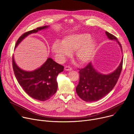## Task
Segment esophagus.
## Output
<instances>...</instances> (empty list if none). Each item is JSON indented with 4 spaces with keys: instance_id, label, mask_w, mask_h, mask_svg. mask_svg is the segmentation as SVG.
Returning a JSON list of instances; mask_svg holds the SVG:
<instances>
[{
    "instance_id": "1",
    "label": "esophagus",
    "mask_w": 134,
    "mask_h": 134,
    "mask_svg": "<svg viewBox=\"0 0 134 134\" xmlns=\"http://www.w3.org/2000/svg\"><path fill=\"white\" fill-rule=\"evenodd\" d=\"M64 69H65V70H66V71H71V70H72V68H71V67L69 66H65Z\"/></svg>"
}]
</instances>
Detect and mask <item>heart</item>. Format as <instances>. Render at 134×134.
<instances>
[{
  "mask_svg": "<svg viewBox=\"0 0 134 134\" xmlns=\"http://www.w3.org/2000/svg\"><path fill=\"white\" fill-rule=\"evenodd\" d=\"M96 42L88 34H73L65 36L61 43L55 42L52 45V51L59 60H64L65 57L75 51V56L80 64L90 61L94 56Z\"/></svg>",
  "mask_w": 134,
  "mask_h": 134,
  "instance_id": "obj_1",
  "label": "heart"
}]
</instances>
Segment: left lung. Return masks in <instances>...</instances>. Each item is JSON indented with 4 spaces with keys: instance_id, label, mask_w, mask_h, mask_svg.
I'll list each match as a JSON object with an SVG mask.
<instances>
[{
    "instance_id": "1",
    "label": "left lung",
    "mask_w": 134,
    "mask_h": 134,
    "mask_svg": "<svg viewBox=\"0 0 134 134\" xmlns=\"http://www.w3.org/2000/svg\"><path fill=\"white\" fill-rule=\"evenodd\" d=\"M110 40H114L118 43L122 50V45L117 38L106 31ZM123 67V58L115 71L108 75H103L97 72L91 63L84 68L79 69L80 71L79 83L76 91L79 97L87 102L98 101L109 93L116 85Z\"/></svg>"
}]
</instances>
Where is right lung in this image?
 Returning a JSON list of instances; mask_svg holds the SVG:
<instances>
[{
  "label": "right lung",
  "mask_w": 134,
  "mask_h": 134,
  "mask_svg": "<svg viewBox=\"0 0 134 134\" xmlns=\"http://www.w3.org/2000/svg\"><path fill=\"white\" fill-rule=\"evenodd\" d=\"M47 27L45 25L25 32L18 38L15 47L29 34ZM12 67L18 83L24 92L30 97L42 101L49 99L56 93L58 88L57 76L64 70V66L48 58L40 68L33 71H25L16 65L14 55Z\"/></svg>",
  "instance_id": "1"
}]
</instances>
